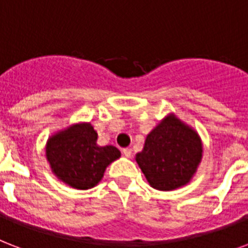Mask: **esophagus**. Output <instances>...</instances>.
<instances>
[{
  "instance_id": "1",
  "label": "esophagus",
  "mask_w": 248,
  "mask_h": 248,
  "mask_svg": "<svg viewBox=\"0 0 248 248\" xmlns=\"http://www.w3.org/2000/svg\"><path fill=\"white\" fill-rule=\"evenodd\" d=\"M122 154H124L126 157H131L132 151L130 148H124V149H122Z\"/></svg>"
}]
</instances>
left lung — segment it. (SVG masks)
<instances>
[{
	"mask_svg": "<svg viewBox=\"0 0 248 248\" xmlns=\"http://www.w3.org/2000/svg\"><path fill=\"white\" fill-rule=\"evenodd\" d=\"M202 157L199 134L170 113L147 135L135 160L151 186L171 191L191 181Z\"/></svg>",
	"mask_w": 248,
	"mask_h": 248,
	"instance_id": "1",
	"label": "left lung"
}]
</instances>
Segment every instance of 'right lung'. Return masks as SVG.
Wrapping results in <instances>:
<instances>
[{"label":"right lung","instance_id":"add662e5","mask_svg":"<svg viewBox=\"0 0 248 248\" xmlns=\"http://www.w3.org/2000/svg\"><path fill=\"white\" fill-rule=\"evenodd\" d=\"M97 132L90 122L71 124L49 138L45 155L57 178L73 188L88 190L101 181L120 149L97 145Z\"/></svg>","mask_w":248,"mask_h":248}]
</instances>
